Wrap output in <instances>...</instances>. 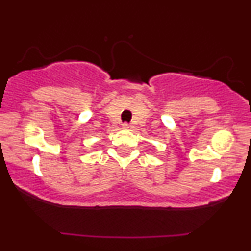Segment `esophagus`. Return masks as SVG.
Returning <instances> with one entry per match:
<instances>
[{"label": "esophagus", "instance_id": "34e87169", "mask_svg": "<svg viewBox=\"0 0 251 251\" xmlns=\"http://www.w3.org/2000/svg\"><path fill=\"white\" fill-rule=\"evenodd\" d=\"M123 127L124 128H131V125H129L128 123H124L123 124Z\"/></svg>", "mask_w": 251, "mask_h": 251}]
</instances>
